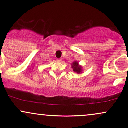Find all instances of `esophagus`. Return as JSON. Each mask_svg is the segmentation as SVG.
Here are the masks:
<instances>
[{"instance_id": "esophagus-1", "label": "esophagus", "mask_w": 128, "mask_h": 128, "mask_svg": "<svg viewBox=\"0 0 128 128\" xmlns=\"http://www.w3.org/2000/svg\"><path fill=\"white\" fill-rule=\"evenodd\" d=\"M56 61H57V62H61V61H62V59H57Z\"/></svg>"}]
</instances>
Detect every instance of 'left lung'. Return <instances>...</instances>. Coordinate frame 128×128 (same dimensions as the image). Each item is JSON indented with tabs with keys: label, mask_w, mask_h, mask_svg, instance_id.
<instances>
[{
	"label": "left lung",
	"mask_w": 128,
	"mask_h": 128,
	"mask_svg": "<svg viewBox=\"0 0 128 128\" xmlns=\"http://www.w3.org/2000/svg\"><path fill=\"white\" fill-rule=\"evenodd\" d=\"M72 68H73V72L78 73V74H80L83 72L82 67L79 65L78 61H74V62H72Z\"/></svg>",
	"instance_id": "8db88e82"
}]
</instances>
